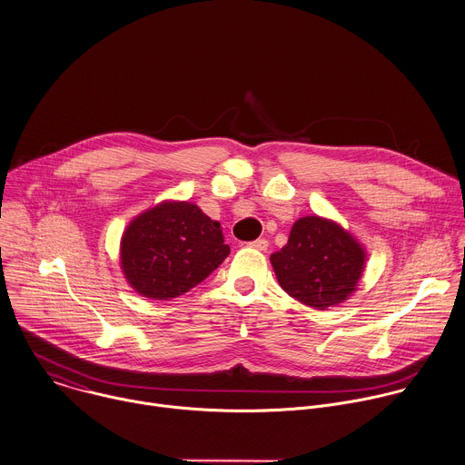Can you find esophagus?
<instances>
[{
    "mask_svg": "<svg viewBox=\"0 0 465 465\" xmlns=\"http://www.w3.org/2000/svg\"><path fill=\"white\" fill-rule=\"evenodd\" d=\"M250 246L255 248V250H259V252H266V250H268V241H266V239H257V241L250 242Z\"/></svg>",
    "mask_w": 465,
    "mask_h": 465,
    "instance_id": "obj_1",
    "label": "esophagus"
}]
</instances>
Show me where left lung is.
<instances>
[{
    "label": "left lung",
    "mask_w": 465,
    "mask_h": 465,
    "mask_svg": "<svg viewBox=\"0 0 465 465\" xmlns=\"http://www.w3.org/2000/svg\"><path fill=\"white\" fill-rule=\"evenodd\" d=\"M270 261L288 295L316 311H327L358 290L367 250L340 223L306 215L293 223L288 242Z\"/></svg>",
    "instance_id": "left-lung-1"
}]
</instances>
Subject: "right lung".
<instances>
[{"instance_id": "1", "label": "right lung", "mask_w": 465, "mask_h": 465, "mask_svg": "<svg viewBox=\"0 0 465 465\" xmlns=\"http://www.w3.org/2000/svg\"><path fill=\"white\" fill-rule=\"evenodd\" d=\"M230 253L219 221L188 201L136 215L120 239V268L142 297L168 301L203 282Z\"/></svg>"}]
</instances>
